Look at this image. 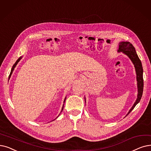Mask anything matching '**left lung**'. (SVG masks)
Returning <instances> with one entry per match:
<instances>
[{"label": "left lung", "mask_w": 151, "mask_h": 151, "mask_svg": "<svg viewBox=\"0 0 151 151\" xmlns=\"http://www.w3.org/2000/svg\"><path fill=\"white\" fill-rule=\"evenodd\" d=\"M118 52H122L123 54H126L132 60L133 63L134 64V66L135 68L136 73V80H137V99L134 104H133V107L131 108L129 110L128 113L127 114V116L132 112L133 109L135 107L136 105L138 104L141 99L142 93H143V87H144V82H143V69L142 67V63L137 56L135 48L133 45L132 44H131L129 42H120L119 43V47ZM85 99V98H84Z\"/></svg>", "instance_id": "1"}]
</instances>
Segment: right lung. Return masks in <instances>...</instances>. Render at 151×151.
<instances>
[{
    "mask_svg": "<svg viewBox=\"0 0 151 151\" xmlns=\"http://www.w3.org/2000/svg\"><path fill=\"white\" fill-rule=\"evenodd\" d=\"M21 58H22V57H19V58H18V59L17 60V62L15 63V64L14 65H13V67H12V70H11V72H10V76H11V75H12V72H13V71H14V68H15V67H16V65H17V63L19 62V60H20V59H21ZM65 100H66V97H65V99H64V101H63V103H65ZM63 107H64V104H63V106H62V110H61V112H62V110H63ZM60 112V113H61ZM60 115V114H59ZM59 115H58V116H59ZM57 116V117H58ZM57 118H56V119H57ZM55 120V119H54Z\"/></svg>",
    "mask_w": 151,
    "mask_h": 151,
    "instance_id": "add662e5",
    "label": "right lung"
}]
</instances>
